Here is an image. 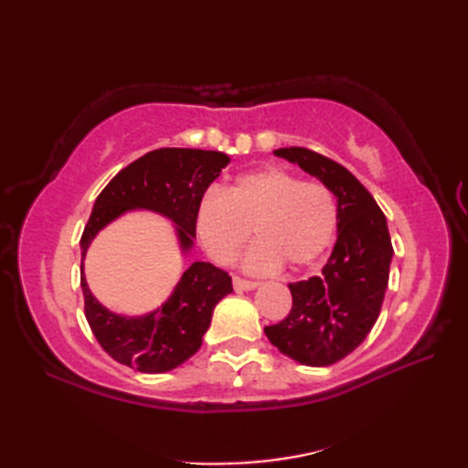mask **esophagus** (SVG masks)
<instances>
[{"label":"esophagus","instance_id":"esophagus-1","mask_svg":"<svg viewBox=\"0 0 468 468\" xmlns=\"http://www.w3.org/2000/svg\"><path fill=\"white\" fill-rule=\"evenodd\" d=\"M257 285H260V282L243 280V277H239V275H235V277H233V287H235L237 292H251V290H255Z\"/></svg>","mask_w":468,"mask_h":468}]
</instances>
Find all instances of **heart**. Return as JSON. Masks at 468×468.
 Returning <instances> with one entry per match:
<instances>
[{
  "label": "heart",
  "mask_w": 468,
  "mask_h": 468,
  "mask_svg": "<svg viewBox=\"0 0 468 468\" xmlns=\"http://www.w3.org/2000/svg\"><path fill=\"white\" fill-rule=\"evenodd\" d=\"M340 223L335 193L287 168L247 173L223 193H208L197 208V231L217 263H231L255 231L243 265L267 273L287 265L310 270L334 243Z\"/></svg>",
  "instance_id": "heart-1"
}]
</instances>
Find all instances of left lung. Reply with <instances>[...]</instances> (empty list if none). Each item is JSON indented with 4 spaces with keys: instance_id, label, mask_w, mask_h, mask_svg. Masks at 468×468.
<instances>
[{
    "instance_id": "1",
    "label": "left lung",
    "mask_w": 468,
    "mask_h": 468,
    "mask_svg": "<svg viewBox=\"0 0 468 468\" xmlns=\"http://www.w3.org/2000/svg\"><path fill=\"white\" fill-rule=\"evenodd\" d=\"M332 188L340 207L337 241L320 275L290 283L292 312L265 327L282 354L305 366H332L370 334L390 277L392 241L370 191L340 163L310 148L275 151Z\"/></svg>"
}]
</instances>
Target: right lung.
<instances>
[{
	"label": "right lung",
	"instance_id": "right-lung-1",
	"mask_svg": "<svg viewBox=\"0 0 468 468\" xmlns=\"http://www.w3.org/2000/svg\"><path fill=\"white\" fill-rule=\"evenodd\" d=\"M231 158L198 148H158L122 168L98 195L84 227L82 261L88 245L128 208H151L176 223L181 247L191 250L197 233V208ZM84 314L102 350L138 372L161 374L186 362L203 344L215 305L233 292L231 275L213 263L195 261L183 273L168 302L144 317L108 312L88 290L80 265Z\"/></svg>",
	"mask_w": 468,
	"mask_h": 468
}]
</instances>
